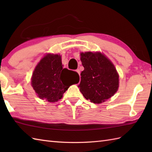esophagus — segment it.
<instances>
[{"label":"esophagus","mask_w":152,"mask_h":152,"mask_svg":"<svg viewBox=\"0 0 152 152\" xmlns=\"http://www.w3.org/2000/svg\"><path fill=\"white\" fill-rule=\"evenodd\" d=\"M76 71L77 72H78V74L80 75V69H77Z\"/></svg>","instance_id":"1"}]
</instances>
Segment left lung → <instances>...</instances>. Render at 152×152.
I'll list each match as a JSON object with an SVG mask.
<instances>
[{
	"label": "left lung",
	"mask_w": 152,
	"mask_h": 152,
	"mask_svg": "<svg viewBox=\"0 0 152 152\" xmlns=\"http://www.w3.org/2000/svg\"><path fill=\"white\" fill-rule=\"evenodd\" d=\"M80 55L84 70L80 74L78 87L83 96L95 104L110 98L119 87V75L114 64L99 52Z\"/></svg>",
	"instance_id": "1"
}]
</instances>
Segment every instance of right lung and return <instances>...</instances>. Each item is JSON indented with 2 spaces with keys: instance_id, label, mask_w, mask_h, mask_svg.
Returning <instances> with one entry per match:
<instances>
[{
  "instance_id": "obj_1",
  "label": "right lung",
  "mask_w": 152,
  "mask_h": 152,
  "mask_svg": "<svg viewBox=\"0 0 152 152\" xmlns=\"http://www.w3.org/2000/svg\"><path fill=\"white\" fill-rule=\"evenodd\" d=\"M79 80L75 71L63 69L59 55L48 54L35 68L31 83L40 99L56 102L70 86L78 83Z\"/></svg>"
}]
</instances>
